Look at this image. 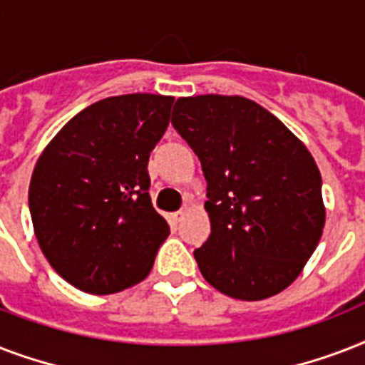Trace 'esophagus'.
I'll return each instance as SVG.
<instances>
[{
    "label": "esophagus",
    "mask_w": 365,
    "mask_h": 365,
    "mask_svg": "<svg viewBox=\"0 0 365 365\" xmlns=\"http://www.w3.org/2000/svg\"><path fill=\"white\" fill-rule=\"evenodd\" d=\"M187 208H183V210H180V212H174V214H172V222L174 223H180L183 220V217L187 216Z\"/></svg>",
    "instance_id": "obj_1"
}]
</instances>
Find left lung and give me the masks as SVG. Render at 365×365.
Here are the masks:
<instances>
[{"label":"left lung","instance_id":"obj_1","mask_svg":"<svg viewBox=\"0 0 365 365\" xmlns=\"http://www.w3.org/2000/svg\"><path fill=\"white\" fill-rule=\"evenodd\" d=\"M172 125L205 172L210 237L195 250L206 282L242 301L286 289L326 223L311 151L271 111L244 96L178 98Z\"/></svg>","mask_w":365,"mask_h":365}]
</instances>
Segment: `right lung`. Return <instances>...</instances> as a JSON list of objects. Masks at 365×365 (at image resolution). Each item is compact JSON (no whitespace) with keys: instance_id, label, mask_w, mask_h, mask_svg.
Segmentation results:
<instances>
[{"instance_id":"obj_1","label":"right lung","mask_w":365,"mask_h":365,"mask_svg":"<svg viewBox=\"0 0 365 365\" xmlns=\"http://www.w3.org/2000/svg\"><path fill=\"white\" fill-rule=\"evenodd\" d=\"M174 96L123 94L79 111L43 149L30 214L43 255L66 282L94 295L142 282L170 227L149 197L148 160Z\"/></svg>"}]
</instances>
